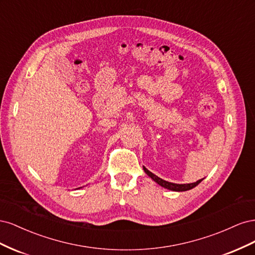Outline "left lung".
<instances>
[{
	"instance_id": "8db88e82",
	"label": "left lung",
	"mask_w": 255,
	"mask_h": 255,
	"mask_svg": "<svg viewBox=\"0 0 255 255\" xmlns=\"http://www.w3.org/2000/svg\"><path fill=\"white\" fill-rule=\"evenodd\" d=\"M143 170L144 172L148 174L151 179L156 182L158 185H160L161 187L164 188H167L169 190H172V191H186V190H189V189H192L194 187H196L197 185H199L200 183H201L203 181V179L199 180L195 183H190V184H175V183H171V182H167L163 179H160V177H158L157 175H155L154 173H152L151 171H149L148 169H146L145 167H143Z\"/></svg>"
}]
</instances>
